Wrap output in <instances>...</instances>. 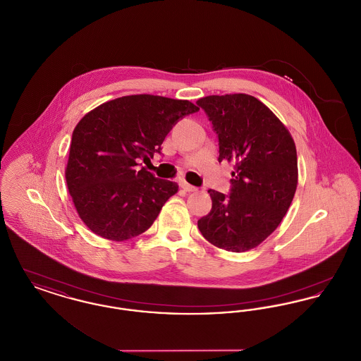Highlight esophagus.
Here are the masks:
<instances>
[{
    "instance_id": "esophagus-1",
    "label": "esophagus",
    "mask_w": 361,
    "mask_h": 361,
    "mask_svg": "<svg viewBox=\"0 0 361 361\" xmlns=\"http://www.w3.org/2000/svg\"><path fill=\"white\" fill-rule=\"evenodd\" d=\"M180 187L184 189L185 192H195V190H197V188H196V187L190 185V184H188L187 181H180Z\"/></svg>"
}]
</instances>
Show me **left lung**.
I'll return each mask as SVG.
<instances>
[{
  "instance_id": "obj_1",
  "label": "left lung",
  "mask_w": 361,
  "mask_h": 361,
  "mask_svg": "<svg viewBox=\"0 0 361 361\" xmlns=\"http://www.w3.org/2000/svg\"><path fill=\"white\" fill-rule=\"evenodd\" d=\"M219 137V162H234L230 196L209 189V214L197 221L214 246L242 253L257 247L283 221L298 187L296 147L287 127L245 93L197 100Z\"/></svg>"
}]
</instances>
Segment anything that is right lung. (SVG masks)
<instances>
[{
  "label": "right lung",
  "instance_id": "obj_1",
  "mask_svg": "<svg viewBox=\"0 0 361 361\" xmlns=\"http://www.w3.org/2000/svg\"><path fill=\"white\" fill-rule=\"evenodd\" d=\"M197 111L188 100L131 94L96 106L78 121L65 177L78 216L90 231L121 242L154 224L178 185L139 169L137 161L161 153L174 123Z\"/></svg>",
  "mask_w": 361,
  "mask_h": 361
}]
</instances>
